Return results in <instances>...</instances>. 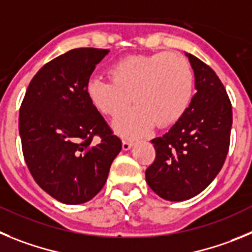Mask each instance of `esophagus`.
I'll use <instances>...</instances> for the list:
<instances>
[{
  "instance_id": "1",
  "label": "esophagus",
  "mask_w": 252,
  "mask_h": 252,
  "mask_svg": "<svg viewBox=\"0 0 252 252\" xmlns=\"http://www.w3.org/2000/svg\"><path fill=\"white\" fill-rule=\"evenodd\" d=\"M133 144H134V143L131 142V140H123V142H122V148H123V151H129V149L133 147Z\"/></svg>"
}]
</instances>
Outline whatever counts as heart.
Instances as JSON below:
<instances>
[{
    "label": "heart",
    "instance_id": "b5f03b06",
    "mask_svg": "<svg viewBox=\"0 0 252 252\" xmlns=\"http://www.w3.org/2000/svg\"><path fill=\"white\" fill-rule=\"evenodd\" d=\"M110 79L93 78L88 96L101 113L118 117L131 104L134 109L114 122L123 137H140L180 121L193 94V72L187 59L177 53L130 55L115 63Z\"/></svg>",
    "mask_w": 252,
    "mask_h": 252
}]
</instances>
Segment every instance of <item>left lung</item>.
Listing matches in <instances>:
<instances>
[{"label":"left lung","instance_id":"left-lung-1","mask_svg":"<svg viewBox=\"0 0 252 252\" xmlns=\"http://www.w3.org/2000/svg\"><path fill=\"white\" fill-rule=\"evenodd\" d=\"M194 74L196 94L180 121L152 139L156 159L146 181L167 201L197 196L216 178L230 146L232 108L225 88L208 65L186 53Z\"/></svg>","mask_w":252,"mask_h":252}]
</instances>
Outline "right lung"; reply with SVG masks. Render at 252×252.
I'll list each match as a JSON object with an SVG mask.
<instances>
[{"mask_svg":"<svg viewBox=\"0 0 252 252\" xmlns=\"http://www.w3.org/2000/svg\"><path fill=\"white\" fill-rule=\"evenodd\" d=\"M108 54L85 47L58 56L33 76L21 104L19 129L27 167L46 193L66 205L85 203L100 192L122 149L87 90Z\"/></svg>","mask_w":252,"mask_h":252,"instance_id":"obj_1","label":"right lung"}]
</instances>
